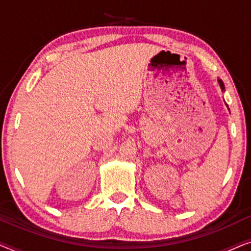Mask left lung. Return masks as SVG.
<instances>
[{
  "label": "left lung",
  "mask_w": 251,
  "mask_h": 251,
  "mask_svg": "<svg viewBox=\"0 0 251 251\" xmlns=\"http://www.w3.org/2000/svg\"><path fill=\"white\" fill-rule=\"evenodd\" d=\"M218 83H219V85H221L222 90L224 91V90H225V87H224V83H223V81H222V80H219V78H218Z\"/></svg>",
  "instance_id": "left-lung-1"
}]
</instances>
